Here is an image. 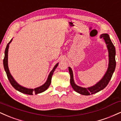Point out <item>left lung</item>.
Here are the masks:
<instances>
[{
    "instance_id": "left-lung-1",
    "label": "left lung",
    "mask_w": 121,
    "mask_h": 121,
    "mask_svg": "<svg viewBox=\"0 0 121 121\" xmlns=\"http://www.w3.org/2000/svg\"><path fill=\"white\" fill-rule=\"evenodd\" d=\"M100 38H103L105 40L108 50L109 52V65L108 68L107 72L105 73L104 77L99 82L95 84L92 87H88V88H84L77 86L74 83L73 79V74L71 68L69 67V71L70 75V84L74 90L77 92L83 95H90L95 93L99 92L100 91L104 89L109 82L110 80L111 79L113 73L115 70V68L116 66V62L115 56H116V49L115 47L110 40L109 36L108 34H103L101 35Z\"/></svg>"
}]
</instances>
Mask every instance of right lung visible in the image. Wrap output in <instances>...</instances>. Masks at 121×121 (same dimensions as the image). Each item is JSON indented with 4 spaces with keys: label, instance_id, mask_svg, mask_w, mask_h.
<instances>
[{
    "label": "right lung",
    "instance_id": "add662e5",
    "mask_svg": "<svg viewBox=\"0 0 121 121\" xmlns=\"http://www.w3.org/2000/svg\"><path fill=\"white\" fill-rule=\"evenodd\" d=\"M12 40V39H11V41H10L9 43H8L7 45L6 48H5V54H4V58L3 60V65H4V70H5V72H6L7 77H8V79L9 80V81L11 83V85L13 87L15 88L16 90H17V91H20L23 94H25L27 95H33V93H35V94H40V93H42L44 91H46V90L48 89L49 86H50L51 83V79L52 75H53V72H54L55 70L56 69V68L58 66V64L55 65L53 69H52V70L50 72L49 74L47 80L46 82V83L44 84L41 86L37 87V88H34V89H30V88H25V87H24L21 86H20V84L17 83L16 81L14 80V79L13 78V77L12 76L11 73L9 72V70L8 69V48H9V44L10 43Z\"/></svg>",
    "mask_w": 121,
    "mask_h": 121
}]
</instances>
